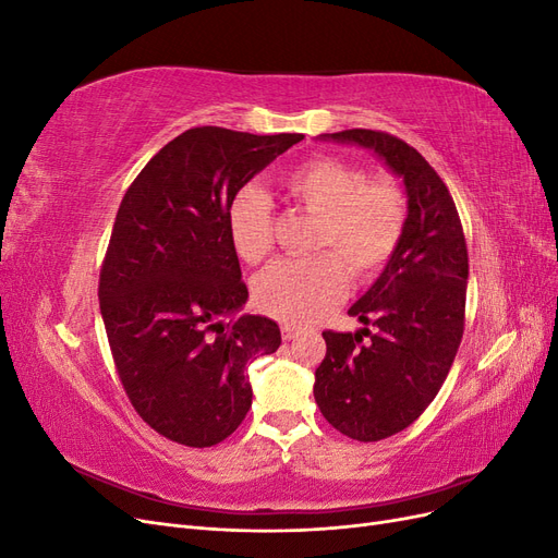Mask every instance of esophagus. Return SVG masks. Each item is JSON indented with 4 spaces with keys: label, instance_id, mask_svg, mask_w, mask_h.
Returning a JSON list of instances; mask_svg holds the SVG:
<instances>
[{
    "label": "esophagus",
    "instance_id": "1",
    "mask_svg": "<svg viewBox=\"0 0 558 558\" xmlns=\"http://www.w3.org/2000/svg\"><path fill=\"white\" fill-rule=\"evenodd\" d=\"M300 335V330L298 328H293V326H289V324H286V326H281V337H283V340L286 342H291V340H295V337Z\"/></svg>",
    "mask_w": 558,
    "mask_h": 558
}]
</instances>
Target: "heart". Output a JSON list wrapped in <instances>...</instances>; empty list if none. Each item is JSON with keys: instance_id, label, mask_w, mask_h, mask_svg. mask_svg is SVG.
<instances>
[{"instance_id": "heart-1", "label": "heart", "mask_w": 558, "mask_h": 558, "mask_svg": "<svg viewBox=\"0 0 558 558\" xmlns=\"http://www.w3.org/2000/svg\"><path fill=\"white\" fill-rule=\"evenodd\" d=\"M298 207L316 214L314 246L330 248L312 258H281L256 279L258 307L286 324H310L347 293L349 269L367 279L400 244L404 197L391 181L365 174L337 158H312L281 177ZM228 234L238 256L251 265L272 248V207L258 185L246 183L230 197Z\"/></svg>"}]
</instances>
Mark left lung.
<instances>
[{"mask_svg":"<svg viewBox=\"0 0 558 558\" xmlns=\"http://www.w3.org/2000/svg\"><path fill=\"white\" fill-rule=\"evenodd\" d=\"M318 140L373 150L402 179L408 195L398 248L349 307L375 332L326 330V359L314 381L316 404L332 428L351 440L377 442L414 424L449 375L463 337L468 248L445 181L416 148L375 130Z\"/></svg>","mask_w":558,"mask_h":558,"instance_id":"left-lung-1","label":"left lung"}]
</instances>
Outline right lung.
<instances>
[{
    "instance_id": "right-lung-1",
    "label": "right lung",
    "mask_w": 558,
    "mask_h": 558,
    "mask_svg": "<svg viewBox=\"0 0 558 558\" xmlns=\"http://www.w3.org/2000/svg\"><path fill=\"white\" fill-rule=\"evenodd\" d=\"M305 134L193 128L132 181L99 272L118 377L134 410L167 440L211 447L251 408L246 363L281 344L248 300L228 234L230 197Z\"/></svg>"
}]
</instances>
